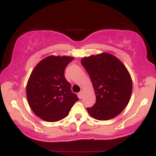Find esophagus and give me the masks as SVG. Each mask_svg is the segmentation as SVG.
I'll return each instance as SVG.
<instances>
[{
	"instance_id": "1",
	"label": "esophagus",
	"mask_w": 156,
	"mask_h": 156,
	"mask_svg": "<svg viewBox=\"0 0 156 156\" xmlns=\"http://www.w3.org/2000/svg\"><path fill=\"white\" fill-rule=\"evenodd\" d=\"M83 91H80V92L78 93V97H79V98L81 99V98H83Z\"/></svg>"
}]
</instances>
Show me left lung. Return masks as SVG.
<instances>
[{
	"label": "left lung",
	"instance_id": "8db88e82",
	"mask_svg": "<svg viewBox=\"0 0 156 156\" xmlns=\"http://www.w3.org/2000/svg\"><path fill=\"white\" fill-rule=\"evenodd\" d=\"M81 64L88 73L94 87L96 103L87 108L98 120L117 117L129 103L133 84L124 64L114 55L103 53L85 57Z\"/></svg>",
	"mask_w": 156,
	"mask_h": 156
}]
</instances>
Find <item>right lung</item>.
I'll list each match as a JSON object with an SVG mask.
<instances>
[{"mask_svg":"<svg viewBox=\"0 0 156 156\" xmlns=\"http://www.w3.org/2000/svg\"><path fill=\"white\" fill-rule=\"evenodd\" d=\"M73 57L50 55L32 71L26 87L28 104L34 113L47 122L65 118L78 96L64 77V69Z\"/></svg>","mask_w":156,"mask_h":156,"instance_id":"1","label":"right lung"}]
</instances>
